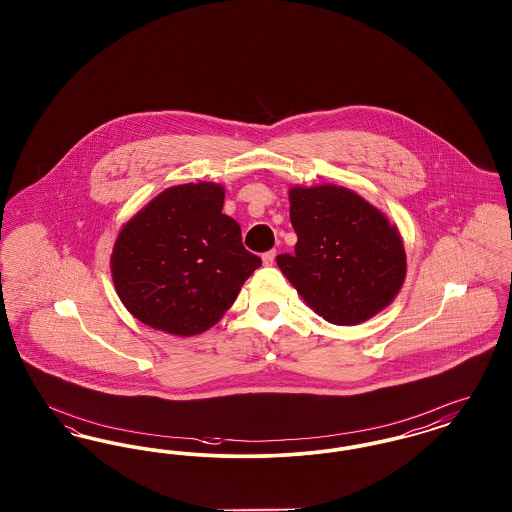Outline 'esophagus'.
Listing matches in <instances>:
<instances>
[{
  "mask_svg": "<svg viewBox=\"0 0 512 512\" xmlns=\"http://www.w3.org/2000/svg\"><path fill=\"white\" fill-rule=\"evenodd\" d=\"M274 259H276V249H270L267 253H263V265L265 267H270L274 263Z\"/></svg>",
  "mask_w": 512,
  "mask_h": 512,
  "instance_id": "1",
  "label": "esophagus"
}]
</instances>
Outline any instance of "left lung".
Wrapping results in <instances>:
<instances>
[{
    "label": "left lung",
    "mask_w": 512,
    "mask_h": 512,
    "mask_svg": "<svg viewBox=\"0 0 512 512\" xmlns=\"http://www.w3.org/2000/svg\"><path fill=\"white\" fill-rule=\"evenodd\" d=\"M290 220L295 251L276 263L318 317L353 326L390 305L407 259L395 226L376 207L338 186L292 188Z\"/></svg>",
    "instance_id": "left-lung-1"
}]
</instances>
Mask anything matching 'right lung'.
<instances>
[{
    "instance_id": "1",
    "label": "right lung",
    "mask_w": 512,
    "mask_h": 512,
    "mask_svg": "<svg viewBox=\"0 0 512 512\" xmlns=\"http://www.w3.org/2000/svg\"><path fill=\"white\" fill-rule=\"evenodd\" d=\"M222 205V186L184 184L124 224L111 270L134 317L174 336H194L232 307L261 259L245 249L240 224Z\"/></svg>"
}]
</instances>
